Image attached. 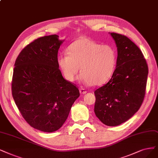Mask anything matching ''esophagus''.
Masks as SVG:
<instances>
[{"instance_id": "34e87169", "label": "esophagus", "mask_w": 158, "mask_h": 158, "mask_svg": "<svg viewBox=\"0 0 158 158\" xmlns=\"http://www.w3.org/2000/svg\"><path fill=\"white\" fill-rule=\"evenodd\" d=\"M79 92L81 93V94H85L86 93V90L84 89H79Z\"/></svg>"}]
</instances>
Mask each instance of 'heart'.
<instances>
[{
  "instance_id": "heart-1",
  "label": "heart",
  "mask_w": 158,
  "mask_h": 158,
  "mask_svg": "<svg viewBox=\"0 0 158 158\" xmlns=\"http://www.w3.org/2000/svg\"><path fill=\"white\" fill-rule=\"evenodd\" d=\"M58 65L68 81L79 80L85 85H102L112 77L116 66V52L112 46L102 45L89 38L75 40L60 54Z\"/></svg>"
}]
</instances>
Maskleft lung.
Listing matches in <instances>:
<instances>
[{"label": "left lung", "mask_w": 158, "mask_h": 158, "mask_svg": "<svg viewBox=\"0 0 158 158\" xmlns=\"http://www.w3.org/2000/svg\"><path fill=\"white\" fill-rule=\"evenodd\" d=\"M117 48L114 72L109 82L94 94V113L102 123H124L141 107L145 95L148 68L141 51L127 37L109 32Z\"/></svg>", "instance_id": "obj_1"}]
</instances>
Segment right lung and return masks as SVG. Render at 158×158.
<instances>
[{
	"instance_id": "add662e5",
	"label": "right lung",
	"mask_w": 158,
	"mask_h": 158,
	"mask_svg": "<svg viewBox=\"0 0 158 158\" xmlns=\"http://www.w3.org/2000/svg\"><path fill=\"white\" fill-rule=\"evenodd\" d=\"M58 37L45 36L27 45L15 60L11 83L23 117L35 129L49 133L62 126L80 95L58 68V51L64 41Z\"/></svg>"
}]
</instances>
